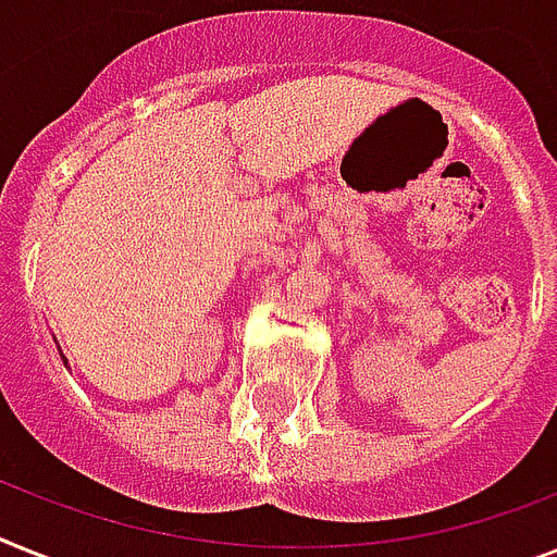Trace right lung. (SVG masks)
Here are the masks:
<instances>
[{
	"mask_svg": "<svg viewBox=\"0 0 557 557\" xmlns=\"http://www.w3.org/2000/svg\"><path fill=\"white\" fill-rule=\"evenodd\" d=\"M59 352H62V350H59ZM62 361H64V364H67V358H64V356H62Z\"/></svg>",
	"mask_w": 557,
	"mask_h": 557,
	"instance_id": "obj_1",
	"label": "right lung"
}]
</instances>
